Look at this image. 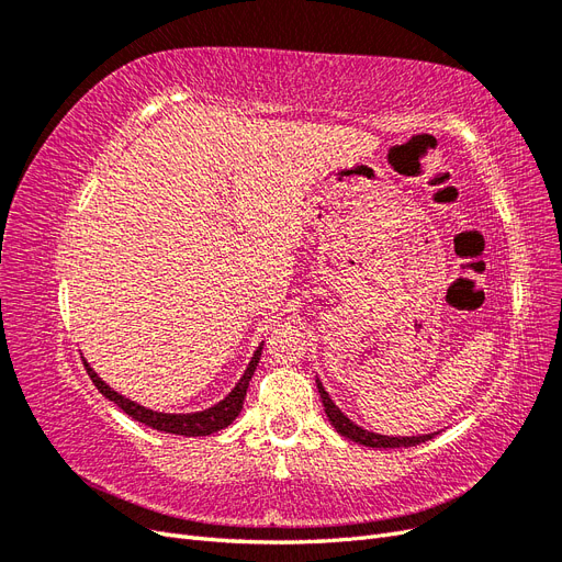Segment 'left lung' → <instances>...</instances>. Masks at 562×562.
<instances>
[{
  "mask_svg": "<svg viewBox=\"0 0 562 562\" xmlns=\"http://www.w3.org/2000/svg\"><path fill=\"white\" fill-rule=\"evenodd\" d=\"M316 386H318V394L323 401V407H326V415L330 419V424L335 427V431L339 436H345L353 443L366 446V448H413L424 443V440H431L436 434H422V436H384V434H375V431H368L359 424H353L339 407L333 403V398L328 396V391L323 389L321 380L316 378Z\"/></svg>",
  "mask_w": 562,
  "mask_h": 562,
  "instance_id": "obj_1",
  "label": "left lung"
}]
</instances>
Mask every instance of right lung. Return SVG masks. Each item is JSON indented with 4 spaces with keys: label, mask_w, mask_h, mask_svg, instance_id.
I'll list each match as a JSON object with an SVG mask.
<instances>
[{
    "label": "right lung",
    "mask_w": 562,
    "mask_h": 562,
    "mask_svg": "<svg viewBox=\"0 0 562 562\" xmlns=\"http://www.w3.org/2000/svg\"><path fill=\"white\" fill-rule=\"evenodd\" d=\"M260 353H262V345L255 349L252 359H250L248 368L244 370L241 380L236 382V386L229 391V394L220 403H215L213 407H206V411H199V413H157V411H149V407L122 396L119 391H114L110 384L100 380L98 372L87 363V359H83V366H87L89 378L93 380V384L98 386L100 394L110 398L112 403H116L135 422H143L145 427H151L157 431H166V434H176V436H211L220 429L229 427V424L236 417H239L241 407H244L248 382L252 378L255 368H258V363H260Z\"/></svg>",
    "instance_id": "right-lung-1"
}]
</instances>
